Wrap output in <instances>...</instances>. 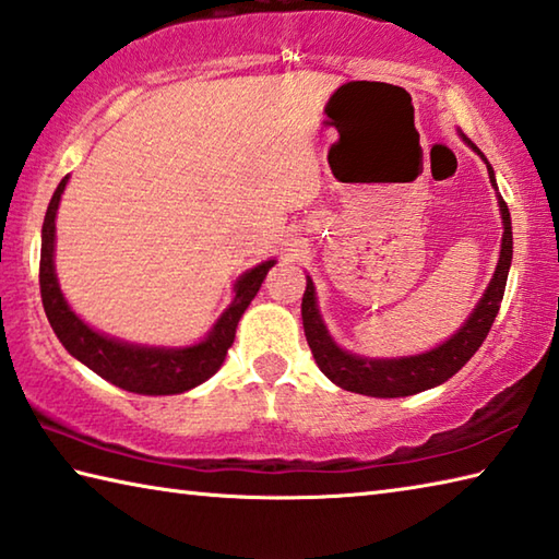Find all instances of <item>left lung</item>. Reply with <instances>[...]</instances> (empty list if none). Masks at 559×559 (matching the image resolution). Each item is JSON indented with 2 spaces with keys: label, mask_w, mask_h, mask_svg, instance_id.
<instances>
[{
  "label": "left lung",
  "mask_w": 559,
  "mask_h": 559,
  "mask_svg": "<svg viewBox=\"0 0 559 559\" xmlns=\"http://www.w3.org/2000/svg\"><path fill=\"white\" fill-rule=\"evenodd\" d=\"M465 139V135H462ZM472 151L479 153V148L469 139H465ZM481 155V153H479ZM481 160L487 163V157L481 155ZM489 180L497 187L493 180V170L487 163ZM501 209V224H503V238H501V255L497 262V272L489 282L487 292H484L477 309L472 311L465 325L448 338L443 345L433 347V350L411 355V357H394V360H377V357H360L343 350L335 345V341L325 331V323L319 313V304H316V289L311 277H307V292L301 299V321L304 333H307L309 347L313 353L316 365L321 367V372L331 379L333 384H338L345 392L365 394V396H379V399H396L426 392L430 386H438L448 382V379L457 370L467 365L472 355L479 350V345L489 335V329L493 319H497L503 289H507V277L513 258V236H511V214L509 206L499 197Z\"/></svg>",
  "instance_id": "8db88e82"
}]
</instances>
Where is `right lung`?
I'll list each match as a JSON object with an SVG mask.
<instances>
[{
    "mask_svg": "<svg viewBox=\"0 0 559 559\" xmlns=\"http://www.w3.org/2000/svg\"><path fill=\"white\" fill-rule=\"evenodd\" d=\"M68 185V177H62L44 218L40 230V299L50 321V329L56 331L58 341L66 345V350L78 357L82 365H87L92 372H97L107 382L126 389L133 394H182L187 389L206 382L226 360L228 347L234 345L236 329L240 316L246 313L248 304L255 299L262 280L267 277L275 260L260 262L258 267L248 270L236 282V297L230 307L221 313L206 338L189 347H145L131 345L123 341L109 338L92 331L80 316L68 307L62 297L60 284L52 265V248H56V214L60 204V194Z\"/></svg>",
    "mask_w": 559,
    "mask_h": 559,
    "instance_id": "obj_1",
    "label": "right lung"
}]
</instances>
